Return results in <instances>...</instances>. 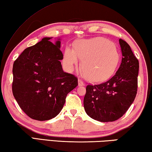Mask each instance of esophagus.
I'll use <instances>...</instances> for the list:
<instances>
[{
	"label": "esophagus",
	"mask_w": 152,
	"mask_h": 152,
	"mask_svg": "<svg viewBox=\"0 0 152 152\" xmlns=\"http://www.w3.org/2000/svg\"><path fill=\"white\" fill-rule=\"evenodd\" d=\"M84 86V83L83 81L81 80H78V86Z\"/></svg>",
	"instance_id": "1"
}]
</instances>
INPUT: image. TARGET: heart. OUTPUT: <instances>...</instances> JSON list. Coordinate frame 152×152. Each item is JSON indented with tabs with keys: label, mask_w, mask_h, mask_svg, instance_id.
<instances>
[{
	"label": "heart",
	"mask_w": 152,
	"mask_h": 152,
	"mask_svg": "<svg viewBox=\"0 0 152 152\" xmlns=\"http://www.w3.org/2000/svg\"><path fill=\"white\" fill-rule=\"evenodd\" d=\"M83 59L82 68L88 80L101 82L110 78L116 71L120 54L113 43L103 37L77 41L74 49L68 46L63 56V64L68 72H72Z\"/></svg>",
	"instance_id": "obj_1"
}]
</instances>
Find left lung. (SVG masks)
<instances>
[{"label": "left lung", "instance_id": "obj_1", "mask_svg": "<svg viewBox=\"0 0 152 152\" xmlns=\"http://www.w3.org/2000/svg\"><path fill=\"white\" fill-rule=\"evenodd\" d=\"M122 53L121 64L109 80L97 85H88L84 98L86 114L101 122L115 121L127 112L137 91L139 61L130 46L119 40Z\"/></svg>", "mask_w": 152, "mask_h": 152}]
</instances>
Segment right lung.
I'll return each mask as SVG.
<instances>
[{
	"mask_svg": "<svg viewBox=\"0 0 152 152\" xmlns=\"http://www.w3.org/2000/svg\"><path fill=\"white\" fill-rule=\"evenodd\" d=\"M42 41L23 51L13 64L12 94L30 118L50 120L60 113L67 94L78 86V78L64 72L60 62V39Z\"/></svg>",
	"mask_w": 152,
	"mask_h": 152,
	"instance_id": "1",
	"label": "right lung"
}]
</instances>
